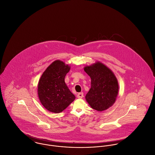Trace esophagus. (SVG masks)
<instances>
[{
    "mask_svg": "<svg viewBox=\"0 0 155 155\" xmlns=\"http://www.w3.org/2000/svg\"><path fill=\"white\" fill-rule=\"evenodd\" d=\"M84 96L83 95V93H79L77 95V98H83V97Z\"/></svg>",
    "mask_w": 155,
    "mask_h": 155,
    "instance_id": "1",
    "label": "esophagus"
}]
</instances>
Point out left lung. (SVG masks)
Masks as SVG:
<instances>
[{
	"mask_svg": "<svg viewBox=\"0 0 155 155\" xmlns=\"http://www.w3.org/2000/svg\"><path fill=\"white\" fill-rule=\"evenodd\" d=\"M84 70L91 78V88L86 95L91 107L98 111L111 107L119 91L117 80L113 72L99 62L85 67Z\"/></svg>",
	"mask_w": 155,
	"mask_h": 155,
	"instance_id": "1",
	"label": "left lung"
}]
</instances>
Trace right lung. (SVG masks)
Here are the masks:
<instances>
[{
  "label": "right lung",
  "mask_w": 155,
  "mask_h": 155,
  "mask_svg": "<svg viewBox=\"0 0 155 155\" xmlns=\"http://www.w3.org/2000/svg\"><path fill=\"white\" fill-rule=\"evenodd\" d=\"M70 67L61 61L53 62L42 74L38 93L42 105L49 111L59 113L74 101L75 96L64 83Z\"/></svg>",
  "instance_id": "right-lung-1"
}]
</instances>
